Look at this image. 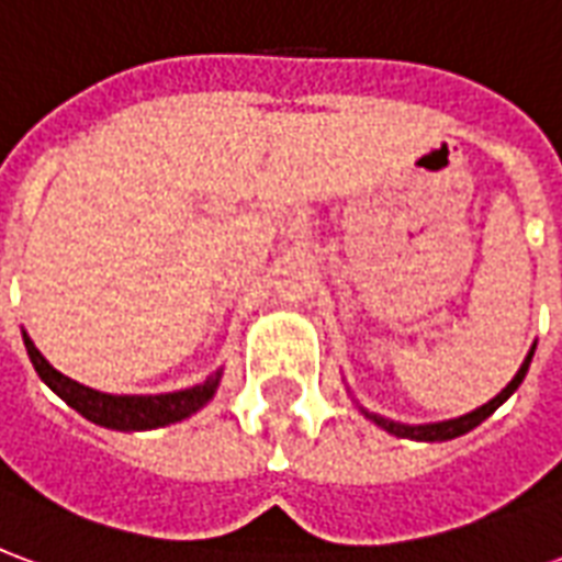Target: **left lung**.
<instances>
[{
	"label": "left lung",
	"mask_w": 562,
	"mask_h": 562,
	"mask_svg": "<svg viewBox=\"0 0 562 562\" xmlns=\"http://www.w3.org/2000/svg\"><path fill=\"white\" fill-rule=\"evenodd\" d=\"M532 352H536V342H532V349L527 352V358H524V364H520V370L515 373V379L508 382L506 389L496 394L494 401H487L484 406H479V409H472V413L460 415V418H448V422H434V424H401V422H391V418H382V415H373L367 413L364 406H358L361 409V415L364 418H370V422L376 424V427H382V430H389L391 436H401V439H415V442H448V439H458V436L470 434L472 427H479V424L484 422V418H491V415L503 406V403L518 391V385L524 382V376H527V370H530V361H532Z\"/></svg>",
	"instance_id": "1"
}]
</instances>
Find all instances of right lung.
I'll use <instances>...</instances> for the list:
<instances>
[{
  "label": "right lung",
  "mask_w": 562,
  "mask_h": 562,
  "mask_svg": "<svg viewBox=\"0 0 562 562\" xmlns=\"http://www.w3.org/2000/svg\"><path fill=\"white\" fill-rule=\"evenodd\" d=\"M23 342H26V355H30L35 373L42 376L47 389L54 391L56 397L78 409L87 422L108 427V430H123V434H135V430H156V427H168L195 415L204 409L222 382V367L216 373H210L201 385L186 391H168V394H104L90 385H80L66 373H59L47 358H44L32 337L23 330Z\"/></svg>",
  "instance_id": "right-lung-1"
}]
</instances>
